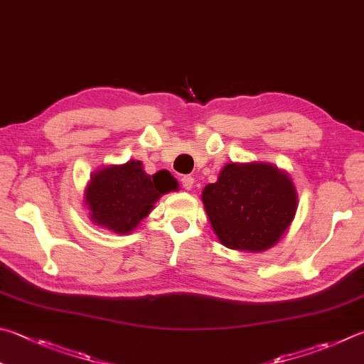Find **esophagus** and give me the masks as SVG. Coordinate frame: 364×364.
<instances>
[{"instance_id":"1","label":"esophagus","mask_w":364,"mask_h":364,"mask_svg":"<svg viewBox=\"0 0 364 364\" xmlns=\"http://www.w3.org/2000/svg\"><path fill=\"white\" fill-rule=\"evenodd\" d=\"M181 184H183L184 189L191 191V189H193V186H194V178L189 176V175H184V176L181 178Z\"/></svg>"}]
</instances>
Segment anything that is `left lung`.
Here are the masks:
<instances>
[{
    "label": "left lung",
    "instance_id": "obj_1",
    "mask_svg": "<svg viewBox=\"0 0 364 364\" xmlns=\"http://www.w3.org/2000/svg\"><path fill=\"white\" fill-rule=\"evenodd\" d=\"M202 203L224 247L257 253L279 243L291 226L297 191L291 176L272 164L230 162L203 188Z\"/></svg>",
    "mask_w": 364,
    "mask_h": 364
}]
</instances>
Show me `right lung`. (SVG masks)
Wrapping results in <instances>:
<instances>
[{
    "mask_svg": "<svg viewBox=\"0 0 364 364\" xmlns=\"http://www.w3.org/2000/svg\"><path fill=\"white\" fill-rule=\"evenodd\" d=\"M178 189L167 170L148 175L140 161L105 165L90 175L84 189V207L95 226L114 234H130L164 194Z\"/></svg>",
    "mask_w": 364,
    "mask_h": 364,
    "instance_id": "right-lung-1",
    "label": "right lung"
}]
</instances>
